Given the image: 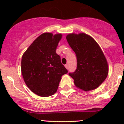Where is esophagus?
Instances as JSON below:
<instances>
[{
  "mask_svg": "<svg viewBox=\"0 0 124 124\" xmlns=\"http://www.w3.org/2000/svg\"><path fill=\"white\" fill-rule=\"evenodd\" d=\"M65 68H67V69H68V64H66L65 65Z\"/></svg>",
  "mask_w": 124,
  "mask_h": 124,
  "instance_id": "1",
  "label": "esophagus"
}]
</instances>
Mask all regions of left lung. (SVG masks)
<instances>
[{
  "label": "left lung",
  "instance_id": "8db88e82",
  "mask_svg": "<svg viewBox=\"0 0 124 124\" xmlns=\"http://www.w3.org/2000/svg\"><path fill=\"white\" fill-rule=\"evenodd\" d=\"M67 40L77 57V68L69 73L74 85L83 91L95 89L108 74V64L99 45L83 33L68 35Z\"/></svg>",
  "mask_w": 124,
  "mask_h": 124
}]
</instances>
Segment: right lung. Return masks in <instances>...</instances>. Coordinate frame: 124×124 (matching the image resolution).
<instances>
[{"instance_id": "1", "label": "right lung", "mask_w": 124, "mask_h": 124, "mask_svg": "<svg viewBox=\"0 0 124 124\" xmlns=\"http://www.w3.org/2000/svg\"><path fill=\"white\" fill-rule=\"evenodd\" d=\"M61 38L59 33H42L22 56L24 82L32 92L40 97H49L56 93L61 77L68 72L56 52Z\"/></svg>"}]
</instances>
